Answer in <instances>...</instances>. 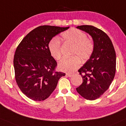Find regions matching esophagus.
Here are the masks:
<instances>
[{"instance_id": "34e87169", "label": "esophagus", "mask_w": 126, "mask_h": 126, "mask_svg": "<svg viewBox=\"0 0 126 126\" xmlns=\"http://www.w3.org/2000/svg\"><path fill=\"white\" fill-rule=\"evenodd\" d=\"M66 75L67 76V77H71L72 76V74H66Z\"/></svg>"}]
</instances>
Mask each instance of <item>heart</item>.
Wrapping results in <instances>:
<instances>
[{
    "label": "heart",
    "mask_w": 126,
    "mask_h": 126,
    "mask_svg": "<svg viewBox=\"0 0 126 126\" xmlns=\"http://www.w3.org/2000/svg\"><path fill=\"white\" fill-rule=\"evenodd\" d=\"M63 38L66 43L74 46L72 55H77L71 58H65L59 63L60 70L66 72H72L80 66V59L86 61L90 58L94 49V44L90 38H87L85 32L77 29H71L63 32ZM49 53L56 60L62 57L61 43L58 38L55 37L48 44Z\"/></svg>",
    "instance_id": "b5f03b06"
}]
</instances>
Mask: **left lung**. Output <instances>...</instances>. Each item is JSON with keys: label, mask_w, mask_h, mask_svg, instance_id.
<instances>
[{"label": "left lung", "mask_w": 126, "mask_h": 126, "mask_svg": "<svg viewBox=\"0 0 126 126\" xmlns=\"http://www.w3.org/2000/svg\"><path fill=\"white\" fill-rule=\"evenodd\" d=\"M77 28L91 35L94 49L90 58L78 70L83 82L76 89L85 99L95 100L108 89L114 79L116 65L115 50L111 40L100 29L89 25Z\"/></svg>", "instance_id": "1"}]
</instances>
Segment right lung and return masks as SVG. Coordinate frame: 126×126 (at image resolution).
Listing matches in <instances>:
<instances>
[{
  "mask_svg": "<svg viewBox=\"0 0 126 126\" xmlns=\"http://www.w3.org/2000/svg\"><path fill=\"white\" fill-rule=\"evenodd\" d=\"M69 27L41 26L27 34L20 42L14 56L15 79L20 89L35 101L44 100L55 90L65 73L56 72V61L49 53L52 37Z\"/></svg>",
  "mask_w": 126,
  "mask_h": 126,
  "instance_id": "add662e5",
  "label": "right lung"
}]
</instances>
